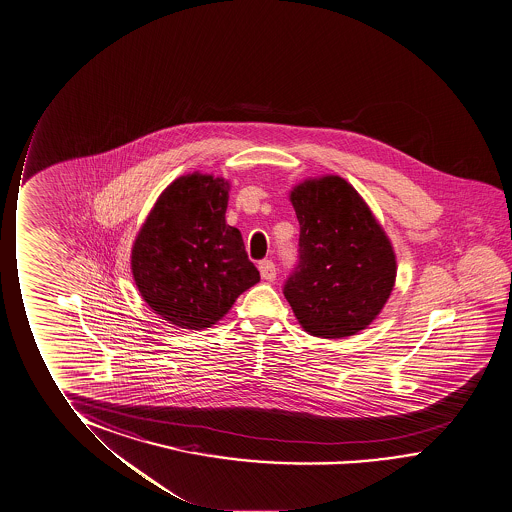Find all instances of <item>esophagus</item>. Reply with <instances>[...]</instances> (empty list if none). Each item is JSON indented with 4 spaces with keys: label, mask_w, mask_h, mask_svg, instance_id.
<instances>
[{
    "label": "esophagus",
    "mask_w": 512,
    "mask_h": 512,
    "mask_svg": "<svg viewBox=\"0 0 512 512\" xmlns=\"http://www.w3.org/2000/svg\"><path fill=\"white\" fill-rule=\"evenodd\" d=\"M260 274L265 281H274L275 275H277V268H275V263L272 260H263L260 261Z\"/></svg>",
    "instance_id": "obj_1"
}]
</instances>
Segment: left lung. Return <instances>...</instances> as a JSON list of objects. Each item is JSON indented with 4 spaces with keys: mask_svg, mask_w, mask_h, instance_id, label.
<instances>
[{
    "mask_svg": "<svg viewBox=\"0 0 512 512\" xmlns=\"http://www.w3.org/2000/svg\"><path fill=\"white\" fill-rule=\"evenodd\" d=\"M300 237L284 297L311 336H353L380 314L396 281V254L364 199L339 176L291 191Z\"/></svg>",
    "mask_w": 512,
    "mask_h": 512,
    "instance_id": "obj_1",
    "label": "left lung"
}]
</instances>
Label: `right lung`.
<instances>
[{
	"label": "right lung",
	"instance_id": "1",
	"mask_svg": "<svg viewBox=\"0 0 512 512\" xmlns=\"http://www.w3.org/2000/svg\"><path fill=\"white\" fill-rule=\"evenodd\" d=\"M229 184L180 176L162 192L132 247L141 297L176 327H212L260 272L240 231L226 224Z\"/></svg>",
	"mask_w": 512,
	"mask_h": 512
}]
</instances>
